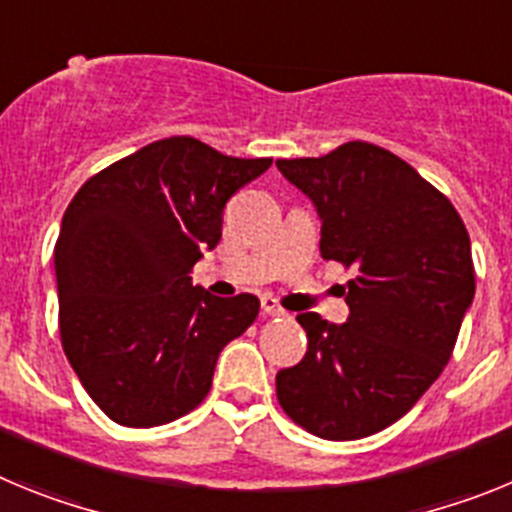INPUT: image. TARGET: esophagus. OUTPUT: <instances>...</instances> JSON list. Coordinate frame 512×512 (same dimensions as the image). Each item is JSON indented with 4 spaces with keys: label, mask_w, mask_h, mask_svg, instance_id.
Wrapping results in <instances>:
<instances>
[{
    "label": "esophagus",
    "mask_w": 512,
    "mask_h": 512,
    "mask_svg": "<svg viewBox=\"0 0 512 512\" xmlns=\"http://www.w3.org/2000/svg\"><path fill=\"white\" fill-rule=\"evenodd\" d=\"M261 312H264V315H269V318H282L284 315V310L277 305V300H274V297H261Z\"/></svg>",
    "instance_id": "obj_1"
}]
</instances>
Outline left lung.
<instances>
[{
  "label": "left lung",
  "mask_w": 512,
  "mask_h": 512,
  "mask_svg": "<svg viewBox=\"0 0 512 512\" xmlns=\"http://www.w3.org/2000/svg\"><path fill=\"white\" fill-rule=\"evenodd\" d=\"M277 169L318 210L320 256L356 271L346 323L297 315L307 354L277 374L279 405L312 436H372L449 364L474 300L469 233L433 184L374 143L279 158Z\"/></svg>",
  "instance_id": "8db88e82"
}]
</instances>
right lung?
<instances>
[{
	"mask_svg": "<svg viewBox=\"0 0 512 512\" xmlns=\"http://www.w3.org/2000/svg\"><path fill=\"white\" fill-rule=\"evenodd\" d=\"M269 166L174 135L94 174L66 207L53 253L61 343L110 420L187 415L220 351L256 320L259 297H215L189 274L220 243L225 202Z\"/></svg>",
	"mask_w": 512,
	"mask_h": 512,
	"instance_id": "1",
	"label": "right lung"
}]
</instances>
